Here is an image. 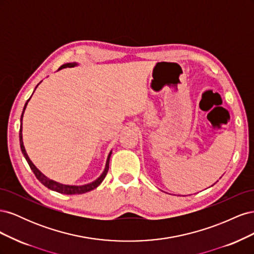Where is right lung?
<instances>
[{
  "instance_id": "1",
  "label": "right lung",
  "mask_w": 254,
  "mask_h": 254,
  "mask_svg": "<svg viewBox=\"0 0 254 254\" xmlns=\"http://www.w3.org/2000/svg\"><path fill=\"white\" fill-rule=\"evenodd\" d=\"M76 65V64H65L64 65H61L59 67L60 68H64V67H71V66H74ZM30 99V98H29ZM29 99H27V102L24 106V109H23V112H22V115H21V127H20V133H19V137H20V146H21V150H22V153L23 156H24V158L26 159L27 163L30 167V170L33 171V173L35 174L36 178L39 180L44 187H47L48 189L52 190H55V191H58V193L60 194H65V195H75V194H83V193H87V191H90L92 190L96 189L99 184H101L103 182V180L105 179V177L107 175V173H108L109 171V160H110V156H111V152L109 153L108 156V159H107V163H106V167H105V171L104 173L102 174V176L99 177V178L97 180H95L94 182H92L90 184H86V186H81V187H74V186H64V184H60V183H57L55 181H53L49 178H47L38 168L32 163V161L29 160L27 153L25 151V148H24V145H23V140H22V118H23V113H24V110L26 108V105L28 103Z\"/></svg>"
}]
</instances>
